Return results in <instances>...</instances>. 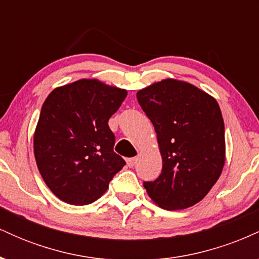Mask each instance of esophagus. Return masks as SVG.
<instances>
[{
	"label": "esophagus",
	"mask_w": 259,
	"mask_h": 259,
	"mask_svg": "<svg viewBox=\"0 0 259 259\" xmlns=\"http://www.w3.org/2000/svg\"><path fill=\"white\" fill-rule=\"evenodd\" d=\"M136 162H138V158H136V157H133V158H127L126 159V164L129 165L130 168H133L134 165L136 164Z\"/></svg>",
	"instance_id": "34e87169"
}]
</instances>
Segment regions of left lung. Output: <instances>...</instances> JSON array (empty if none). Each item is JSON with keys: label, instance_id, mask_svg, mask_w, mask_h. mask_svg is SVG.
<instances>
[{"label": "left lung", "instance_id": "left-lung-1", "mask_svg": "<svg viewBox=\"0 0 259 259\" xmlns=\"http://www.w3.org/2000/svg\"><path fill=\"white\" fill-rule=\"evenodd\" d=\"M136 97L156 130L163 163L159 177L144 183L148 196L168 210L198 203L225 163L218 102L197 86L170 78L138 91Z\"/></svg>", "mask_w": 259, "mask_h": 259}]
</instances>
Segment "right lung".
<instances>
[{
	"mask_svg": "<svg viewBox=\"0 0 259 259\" xmlns=\"http://www.w3.org/2000/svg\"><path fill=\"white\" fill-rule=\"evenodd\" d=\"M127 91L97 79L56 88L45 100L34 133L41 177L59 200L75 206L95 202L125 165L113 151L109 118Z\"/></svg>",
	"mask_w": 259,
	"mask_h": 259,
	"instance_id": "1",
	"label": "right lung"
}]
</instances>
